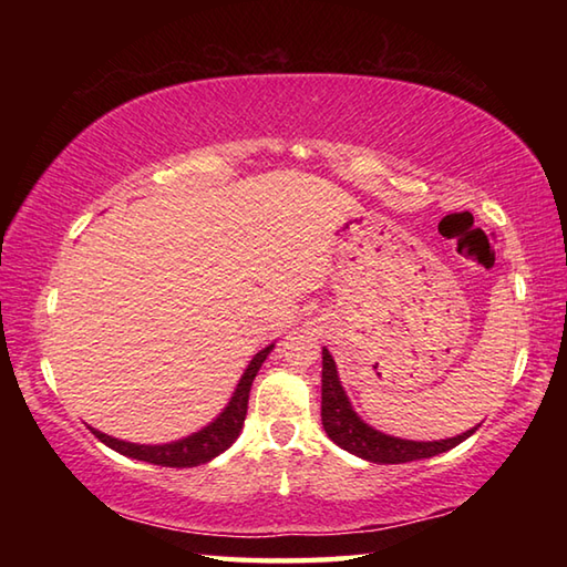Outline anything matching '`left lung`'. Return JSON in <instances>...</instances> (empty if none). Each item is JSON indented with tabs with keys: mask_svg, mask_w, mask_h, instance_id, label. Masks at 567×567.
<instances>
[{
	"mask_svg": "<svg viewBox=\"0 0 567 567\" xmlns=\"http://www.w3.org/2000/svg\"><path fill=\"white\" fill-rule=\"evenodd\" d=\"M321 424L323 431H327V436L336 445H341L343 451L363 457V461L384 465L412 463L421 461V457H433L451 451L457 443L473 436L475 429L480 426L477 424L475 429L461 433V436L443 441H406L372 429L353 412L351 400H348V394L339 380V370H336L329 348L321 351Z\"/></svg>",
	"mask_w": 567,
	"mask_h": 567,
	"instance_id": "1",
	"label": "left lung"
}]
</instances>
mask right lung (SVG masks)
<instances>
[{
  "label": "right lung",
  "instance_id": "1",
  "mask_svg": "<svg viewBox=\"0 0 567 567\" xmlns=\"http://www.w3.org/2000/svg\"><path fill=\"white\" fill-rule=\"evenodd\" d=\"M272 348H275V343H270L268 348H262V351L252 355L248 368L244 370V375H240V380L236 384L234 396L224 406V412L216 416L212 424L192 433V436L171 441V443H161V445H146V443L118 441L114 436H106V433H102L97 429H92V426H90V431L104 445H110L112 451L128 455V457H136V461H143V463H153V465H163V467H195L202 463H209L212 457L221 455L228 445L238 439L240 429H244L250 384H252V380H256L260 365L265 363V358L270 355Z\"/></svg>",
  "mask_w": 567,
  "mask_h": 567
}]
</instances>
